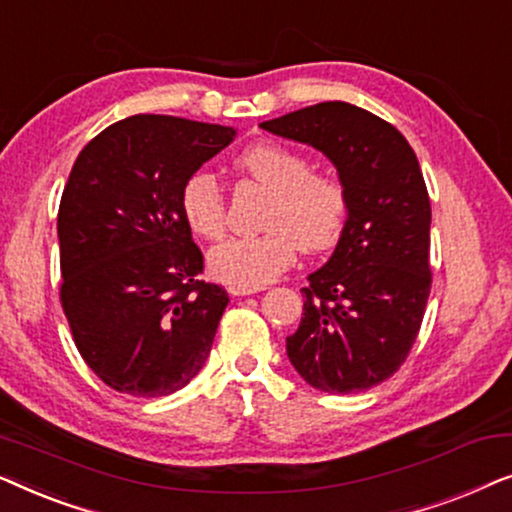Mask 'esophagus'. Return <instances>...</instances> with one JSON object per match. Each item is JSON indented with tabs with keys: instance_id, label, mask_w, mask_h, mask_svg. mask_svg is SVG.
<instances>
[{
	"instance_id": "34e87169",
	"label": "esophagus",
	"mask_w": 512,
	"mask_h": 512,
	"mask_svg": "<svg viewBox=\"0 0 512 512\" xmlns=\"http://www.w3.org/2000/svg\"><path fill=\"white\" fill-rule=\"evenodd\" d=\"M258 291H261L258 286H237V284L228 286L230 296H251V293H258Z\"/></svg>"
}]
</instances>
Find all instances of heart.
Segmentation results:
<instances>
[{"label": "heart", "instance_id": "obj_1", "mask_svg": "<svg viewBox=\"0 0 512 512\" xmlns=\"http://www.w3.org/2000/svg\"><path fill=\"white\" fill-rule=\"evenodd\" d=\"M235 167L272 191L261 235L235 237L209 254L216 279L237 286H263L277 279L305 254H321L338 244L349 219V195L335 174L314 172L303 153L282 144L261 142L244 149ZM181 214L209 242L228 228L226 195L212 172L198 170L181 188Z\"/></svg>", "mask_w": 512, "mask_h": 512}]
</instances>
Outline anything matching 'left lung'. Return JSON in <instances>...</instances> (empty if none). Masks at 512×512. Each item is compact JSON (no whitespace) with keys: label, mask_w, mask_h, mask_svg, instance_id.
Instances as JSON below:
<instances>
[{"label":"left lung","mask_w":512,"mask_h":512,"mask_svg":"<svg viewBox=\"0 0 512 512\" xmlns=\"http://www.w3.org/2000/svg\"><path fill=\"white\" fill-rule=\"evenodd\" d=\"M261 128L319 149L349 195L345 233L307 277L286 354L326 394L377 387L408 359L431 293V202L415 151L394 125L347 102L314 104Z\"/></svg>","instance_id":"left-lung-1"}]
</instances>
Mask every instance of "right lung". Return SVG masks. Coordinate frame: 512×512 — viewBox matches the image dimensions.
I'll list each match as a JSON object with an SVG mask.
<instances>
[{"instance_id": "1", "label": "right lung", "mask_w": 512, "mask_h": 512, "mask_svg": "<svg viewBox=\"0 0 512 512\" xmlns=\"http://www.w3.org/2000/svg\"><path fill=\"white\" fill-rule=\"evenodd\" d=\"M235 130L177 116L123 118L83 146L58 212L60 303L107 387L167 396L205 366L228 293L181 214V188Z\"/></svg>"}]
</instances>
